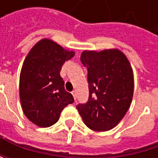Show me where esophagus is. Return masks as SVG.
I'll return each mask as SVG.
<instances>
[{
  "instance_id": "1",
  "label": "esophagus",
  "mask_w": 158,
  "mask_h": 158,
  "mask_svg": "<svg viewBox=\"0 0 158 158\" xmlns=\"http://www.w3.org/2000/svg\"><path fill=\"white\" fill-rule=\"evenodd\" d=\"M72 95H73V97H74V99L76 100V98H77V90H73L72 92Z\"/></svg>"
}]
</instances>
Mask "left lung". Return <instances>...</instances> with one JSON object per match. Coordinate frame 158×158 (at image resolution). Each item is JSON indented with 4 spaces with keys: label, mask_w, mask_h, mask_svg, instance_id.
Masks as SVG:
<instances>
[{
    "label": "left lung",
    "mask_w": 158,
    "mask_h": 158,
    "mask_svg": "<svg viewBox=\"0 0 158 158\" xmlns=\"http://www.w3.org/2000/svg\"><path fill=\"white\" fill-rule=\"evenodd\" d=\"M80 60L88 69L89 100L77 105L84 123L97 132L115 127L130 108L134 73L126 56L118 49L85 50Z\"/></svg>",
    "instance_id": "left-lung-1"
}]
</instances>
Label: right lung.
<instances>
[{"label":"right lung","instance_id":"obj_1","mask_svg":"<svg viewBox=\"0 0 158 158\" xmlns=\"http://www.w3.org/2000/svg\"><path fill=\"white\" fill-rule=\"evenodd\" d=\"M75 53L44 38L26 56L20 74V101L24 115L39 127L55 124L62 110L74 102L60 77L63 64Z\"/></svg>","mask_w":158,"mask_h":158}]
</instances>
